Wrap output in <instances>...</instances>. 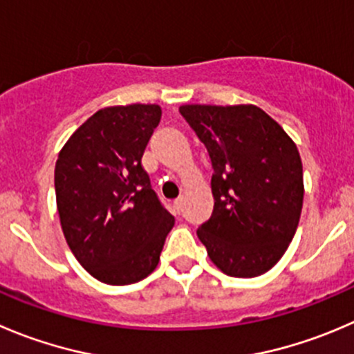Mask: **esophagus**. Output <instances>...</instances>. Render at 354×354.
Returning <instances> with one entry per match:
<instances>
[{
	"mask_svg": "<svg viewBox=\"0 0 354 354\" xmlns=\"http://www.w3.org/2000/svg\"><path fill=\"white\" fill-rule=\"evenodd\" d=\"M174 211L178 212V214H180L181 212V209H183V197H178L176 201H174Z\"/></svg>",
	"mask_w": 354,
	"mask_h": 354,
	"instance_id": "esophagus-1",
	"label": "esophagus"
}]
</instances>
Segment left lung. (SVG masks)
<instances>
[{
    "label": "left lung",
    "instance_id": "left-lung-1",
    "mask_svg": "<svg viewBox=\"0 0 354 354\" xmlns=\"http://www.w3.org/2000/svg\"><path fill=\"white\" fill-rule=\"evenodd\" d=\"M180 114L214 169V209L198 226V239L226 275H263L299 225L304 185L296 143L256 105H181Z\"/></svg>",
    "mask_w": 354,
    "mask_h": 354
}]
</instances>
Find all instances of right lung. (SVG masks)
<instances>
[{
	"label": "right lung",
	"instance_id": "1",
	"mask_svg": "<svg viewBox=\"0 0 354 354\" xmlns=\"http://www.w3.org/2000/svg\"><path fill=\"white\" fill-rule=\"evenodd\" d=\"M160 115L159 105L102 109L58 153L55 194L62 232L82 268L109 286L149 277L174 225L142 166Z\"/></svg>",
	"mask_w": 354,
	"mask_h": 354
}]
</instances>
